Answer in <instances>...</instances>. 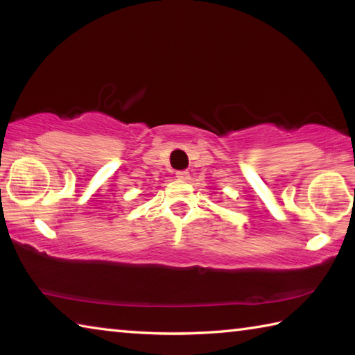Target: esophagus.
Listing matches in <instances>:
<instances>
[{
  "instance_id": "1",
  "label": "esophagus",
  "mask_w": 355,
  "mask_h": 355,
  "mask_svg": "<svg viewBox=\"0 0 355 355\" xmlns=\"http://www.w3.org/2000/svg\"><path fill=\"white\" fill-rule=\"evenodd\" d=\"M177 178H178V180H183V182H186V180H189V172H188V171H178V172H177Z\"/></svg>"
}]
</instances>
